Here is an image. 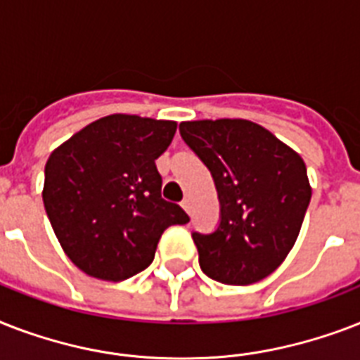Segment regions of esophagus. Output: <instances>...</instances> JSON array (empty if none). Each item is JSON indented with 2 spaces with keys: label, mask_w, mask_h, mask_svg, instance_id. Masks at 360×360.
Returning <instances> with one entry per match:
<instances>
[{
  "label": "esophagus",
  "mask_w": 360,
  "mask_h": 360,
  "mask_svg": "<svg viewBox=\"0 0 360 360\" xmlns=\"http://www.w3.org/2000/svg\"><path fill=\"white\" fill-rule=\"evenodd\" d=\"M181 207L185 209L186 213H191V209H192V202H191V198H185L183 202H181Z\"/></svg>",
  "instance_id": "esophagus-1"
}]
</instances>
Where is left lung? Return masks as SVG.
Returning <instances> with one entry per match:
<instances>
[{"label":"left lung","mask_w":360,"mask_h":360,"mask_svg":"<svg viewBox=\"0 0 360 360\" xmlns=\"http://www.w3.org/2000/svg\"><path fill=\"white\" fill-rule=\"evenodd\" d=\"M179 132L219 192V228L192 233L200 267L222 284L259 282L284 262L301 231L312 198L304 160L246 120L183 121Z\"/></svg>","instance_id":"obj_1"}]
</instances>
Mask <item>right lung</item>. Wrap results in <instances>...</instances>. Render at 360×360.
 Returning a JSON list of instances; mask_svg holds the SVG:
<instances>
[{
  "label": "right lung",
  "instance_id": "add662e5",
  "mask_svg": "<svg viewBox=\"0 0 360 360\" xmlns=\"http://www.w3.org/2000/svg\"><path fill=\"white\" fill-rule=\"evenodd\" d=\"M175 121L114 114L50 155L42 202L65 254L89 276L121 282L151 265L166 228L188 214L160 196L157 160Z\"/></svg>",
  "mask_w": 360,
  "mask_h": 360
}]
</instances>
